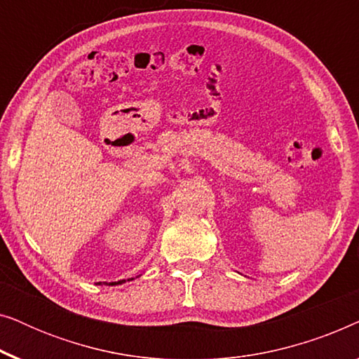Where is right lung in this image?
<instances>
[{
	"mask_svg": "<svg viewBox=\"0 0 359 359\" xmlns=\"http://www.w3.org/2000/svg\"><path fill=\"white\" fill-rule=\"evenodd\" d=\"M132 279H134V278H129V279H127V281H132ZM122 283H126V279H122V281H114V283H109V284H107V286H117V284H122ZM106 284V283H104Z\"/></svg>",
	"mask_w": 359,
	"mask_h": 359,
	"instance_id": "add662e5",
	"label": "right lung"
}]
</instances>
